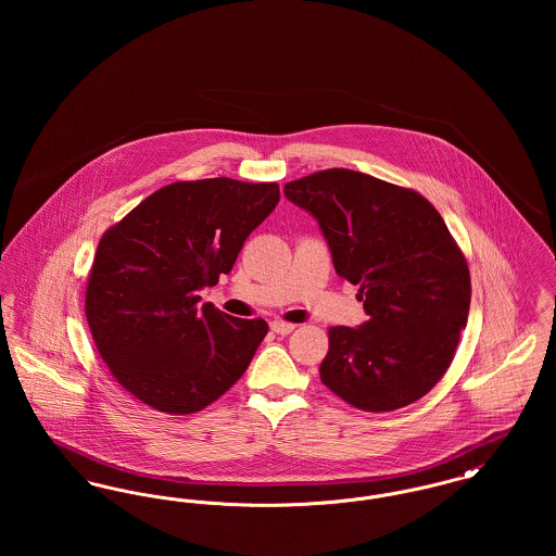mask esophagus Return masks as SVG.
<instances>
[{
  "label": "esophagus",
  "instance_id": "obj_1",
  "mask_svg": "<svg viewBox=\"0 0 556 556\" xmlns=\"http://www.w3.org/2000/svg\"><path fill=\"white\" fill-rule=\"evenodd\" d=\"M270 329L277 333V336H290L291 331L295 329L293 323H283V320H273L270 323Z\"/></svg>",
  "mask_w": 556,
  "mask_h": 556
}]
</instances>
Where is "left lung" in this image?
<instances>
[{
    "mask_svg": "<svg viewBox=\"0 0 556 556\" xmlns=\"http://www.w3.org/2000/svg\"><path fill=\"white\" fill-rule=\"evenodd\" d=\"M315 216L336 273L369 320L329 329L320 381L354 408L396 410L446 372L471 304L469 266L440 212L413 189L329 168L283 187Z\"/></svg>",
    "mask_w": 556,
    "mask_h": 556,
    "instance_id": "1",
    "label": "left lung"
}]
</instances>
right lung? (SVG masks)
<instances>
[{
  "label": "right lung",
  "instance_id": "obj_1",
  "mask_svg": "<svg viewBox=\"0 0 556 556\" xmlns=\"http://www.w3.org/2000/svg\"><path fill=\"white\" fill-rule=\"evenodd\" d=\"M277 204V184L179 181L100 239L85 315L108 369L137 400L189 415L245 372L268 325L200 304V291L231 273L243 241Z\"/></svg>",
  "mask_w": 556,
  "mask_h": 556
}]
</instances>
